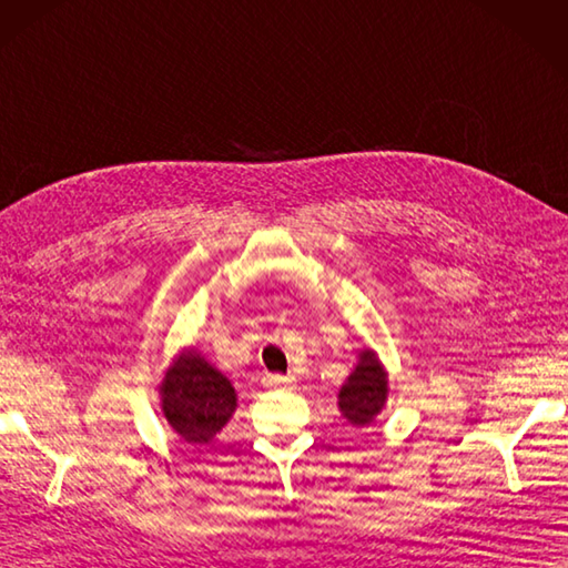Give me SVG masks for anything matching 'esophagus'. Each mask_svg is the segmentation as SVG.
<instances>
[{
  "label": "esophagus",
  "mask_w": 568,
  "mask_h": 568,
  "mask_svg": "<svg viewBox=\"0 0 568 568\" xmlns=\"http://www.w3.org/2000/svg\"><path fill=\"white\" fill-rule=\"evenodd\" d=\"M295 384V376H281V374H266L264 386L266 388H290Z\"/></svg>",
  "instance_id": "obj_1"
}]
</instances>
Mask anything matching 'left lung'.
I'll return each mask as SVG.
<instances>
[{"mask_svg": "<svg viewBox=\"0 0 568 568\" xmlns=\"http://www.w3.org/2000/svg\"><path fill=\"white\" fill-rule=\"evenodd\" d=\"M388 400V372L372 347H362L357 365L338 390V410L353 427H369Z\"/></svg>", "mask_w": 568, "mask_h": 568, "instance_id": "1", "label": "left lung"}]
</instances>
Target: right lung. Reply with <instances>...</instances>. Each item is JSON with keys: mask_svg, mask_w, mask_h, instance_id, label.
Instances as JSON below:
<instances>
[{"mask_svg": "<svg viewBox=\"0 0 568 568\" xmlns=\"http://www.w3.org/2000/svg\"><path fill=\"white\" fill-rule=\"evenodd\" d=\"M158 396L168 425L186 444H211L237 410L235 386L194 347L174 355Z\"/></svg>", "mask_w": 568, "mask_h": 568, "instance_id": "right-lung-1", "label": "right lung"}]
</instances>
